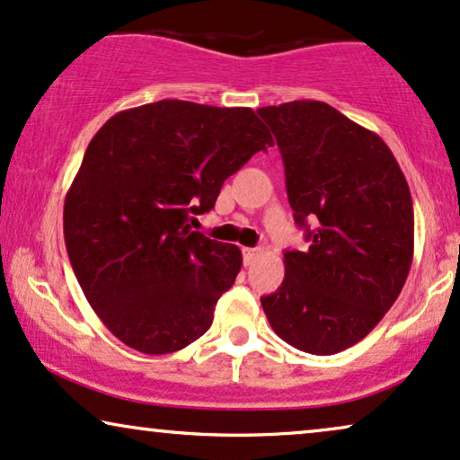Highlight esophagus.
<instances>
[{"instance_id": "obj_1", "label": "esophagus", "mask_w": 460, "mask_h": 460, "mask_svg": "<svg viewBox=\"0 0 460 460\" xmlns=\"http://www.w3.org/2000/svg\"><path fill=\"white\" fill-rule=\"evenodd\" d=\"M242 254H243V263L250 265L259 257V248H242Z\"/></svg>"}]
</instances>
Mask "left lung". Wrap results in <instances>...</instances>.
<instances>
[{"instance_id": "8db88e82", "label": "left lung", "mask_w": 460, "mask_h": 460, "mask_svg": "<svg viewBox=\"0 0 460 460\" xmlns=\"http://www.w3.org/2000/svg\"><path fill=\"white\" fill-rule=\"evenodd\" d=\"M257 112L280 146L288 203L310 242L305 252H284L282 287L261 305L297 350L341 352L382 321L408 280V180L385 139L329 103L301 100Z\"/></svg>"}]
</instances>
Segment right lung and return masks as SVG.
Returning a JSON list of instances; mask_svg holds the SVG:
<instances>
[{"label": "right lung", "instance_id": "add662e5", "mask_svg": "<svg viewBox=\"0 0 460 460\" xmlns=\"http://www.w3.org/2000/svg\"><path fill=\"white\" fill-rule=\"evenodd\" d=\"M273 146L250 108L161 100L114 114L86 148L63 235L86 301L133 350L170 354L210 329L242 252L190 231L223 182Z\"/></svg>", "mask_w": 460, "mask_h": 460}]
</instances>
